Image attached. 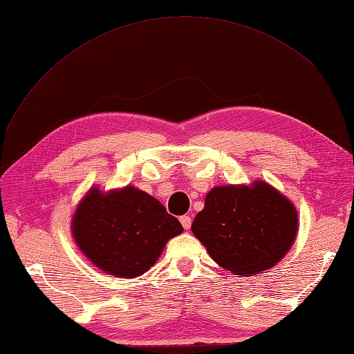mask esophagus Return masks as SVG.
<instances>
[{"label":"esophagus","mask_w":354,"mask_h":354,"mask_svg":"<svg viewBox=\"0 0 354 354\" xmlns=\"http://www.w3.org/2000/svg\"><path fill=\"white\" fill-rule=\"evenodd\" d=\"M180 223H181V226L185 227V230H189L192 226V218L189 216H181Z\"/></svg>","instance_id":"34e87169"}]
</instances>
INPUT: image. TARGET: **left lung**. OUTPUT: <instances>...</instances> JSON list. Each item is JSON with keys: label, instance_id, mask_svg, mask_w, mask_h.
Returning <instances> with one entry per match:
<instances>
[{"label": "left lung", "instance_id": "8db88e82", "mask_svg": "<svg viewBox=\"0 0 354 354\" xmlns=\"http://www.w3.org/2000/svg\"><path fill=\"white\" fill-rule=\"evenodd\" d=\"M297 227L291 201L257 181L251 187H214L192 232L223 269L250 276L282 260L295 241Z\"/></svg>", "mask_w": 354, "mask_h": 354}]
</instances>
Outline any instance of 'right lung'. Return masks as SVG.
Returning a JSON list of instances; mask_svg holds the SVG:
<instances>
[{"label":"right lung","mask_w":354,"mask_h":354,"mask_svg":"<svg viewBox=\"0 0 354 354\" xmlns=\"http://www.w3.org/2000/svg\"><path fill=\"white\" fill-rule=\"evenodd\" d=\"M183 232L158 199L127 186L111 194L91 189L75 212L72 233L80 250L100 270L136 277L159 259L168 239Z\"/></svg>","instance_id":"right-lung-1"}]
</instances>
